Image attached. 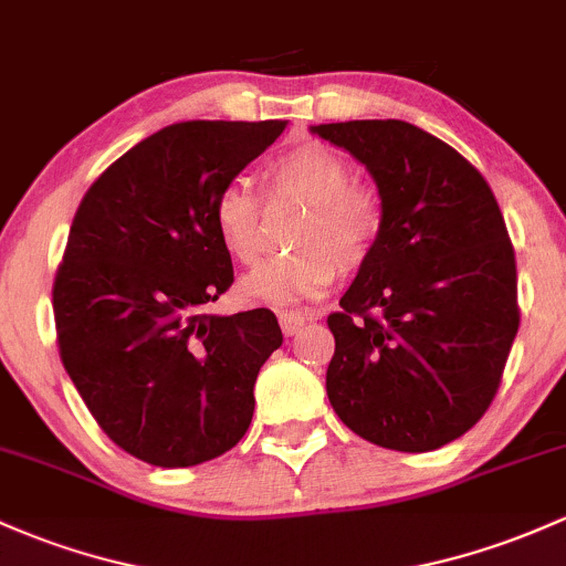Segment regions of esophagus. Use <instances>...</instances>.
<instances>
[{
	"mask_svg": "<svg viewBox=\"0 0 566 566\" xmlns=\"http://www.w3.org/2000/svg\"><path fill=\"white\" fill-rule=\"evenodd\" d=\"M315 315H305V313H296V310H283L281 315H277V321H281V329L283 334H296L302 329V326L307 324V321H313Z\"/></svg>",
	"mask_w": 566,
	"mask_h": 566,
	"instance_id": "esophagus-1",
	"label": "esophagus"
}]
</instances>
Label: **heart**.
Segmentation results:
<instances>
[{
	"label": "heart",
	"mask_w": 566,
	"mask_h": 566,
	"mask_svg": "<svg viewBox=\"0 0 566 566\" xmlns=\"http://www.w3.org/2000/svg\"><path fill=\"white\" fill-rule=\"evenodd\" d=\"M270 197L307 205L294 234V256L264 261L237 283V296L251 307H296L318 300L337 272L358 270L373 259L386 208L375 188L354 184V169L324 145H300L270 161L264 172ZM261 199L251 186L232 180L212 202L218 242L240 264L261 251Z\"/></svg>",
	"instance_id": "obj_1"
}]
</instances>
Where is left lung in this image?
Returning <instances> with one entry per match:
<instances>
[{
    "mask_svg": "<svg viewBox=\"0 0 566 566\" xmlns=\"http://www.w3.org/2000/svg\"><path fill=\"white\" fill-rule=\"evenodd\" d=\"M356 156L386 208L373 259L326 318V394L364 440L427 453L494 402L521 324L494 191L459 150L405 120L310 126Z\"/></svg>",
    "mask_w": 566,
    "mask_h": 566,
    "instance_id": "obj_1",
    "label": "left lung"
}]
</instances>
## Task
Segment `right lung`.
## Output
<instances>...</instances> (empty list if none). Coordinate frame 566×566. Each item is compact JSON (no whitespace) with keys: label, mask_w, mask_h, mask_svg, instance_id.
I'll return each mask as SVG.
<instances>
[{"label":"right lung","mask_w":566,"mask_h":566,"mask_svg":"<svg viewBox=\"0 0 566 566\" xmlns=\"http://www.w3.org/2000/svg\"><path fill=\"white\" fill-rule=\"evenodd\" d=\"M285 120H184L113 161L75 212L53 281L59 354L102 431L154 467L227 453L253 418L272 310L208 313L234 283L212 202Z\"/></svg>","instance_id":"right-lung-1"}]
</instances>
